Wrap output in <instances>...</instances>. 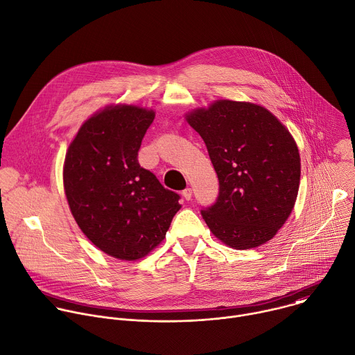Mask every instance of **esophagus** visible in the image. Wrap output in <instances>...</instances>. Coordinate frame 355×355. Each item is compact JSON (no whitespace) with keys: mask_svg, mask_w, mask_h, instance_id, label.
<instances>
[{"mask_svg":"<svg viewBox=\"0 0 355 355\" xmlns=\"http://www.w3.org/2000/svg\"><path fill=\"white\" fill-rule=\"evenodd\" d=\"M182 196H184L185 200H189V199L192 198V189H191V188L184 189V191H182Z\"/></svg>","mask_w":355,"mask_h":355,"instance_id":"obj_1","label":"esophagus"}]
</instances>
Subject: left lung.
Wrapping results in <instances>:
<instances>
[{
  "label": "left lung",
  "mask_w": 355,
  "mask_h": 355,
  "mask_svg": "<svg viewBox=\"0 0 355 355\" xmlns=\"http://www.w3.org/2000/svg\"><path fill=\"white\" fill-rule=\"evenodd\" d=\"M202 137L218 178L216 202L200 210L210 231L234 250L273 239L294 207L300 153L286 127L265 107L218 100L187 115Z\"/></svg>",
  "instance_id": "8db88e82"
}]
</instances>
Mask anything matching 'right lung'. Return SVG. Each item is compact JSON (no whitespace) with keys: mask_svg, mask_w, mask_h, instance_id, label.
I'll list each match as a JSON object with an SVG mask.
<instances>
[{"mask_svg":"<svg viewBox=\"0 0 355 355\" xmlns=\"http://www.w3.org/2000/svg\"><path fill=\"white\" fill-rule=\"evenodd\" d=\"M153 120L152 110L108 107L80 127L65 156L64 188L72 216L98 250L116 259L148 255L181 209L180 195L138 162Z\"/></svg>","mask_w":355,"mask_h":355,"instance_id":"obj_1","label":"right lung"}]
</instances>
